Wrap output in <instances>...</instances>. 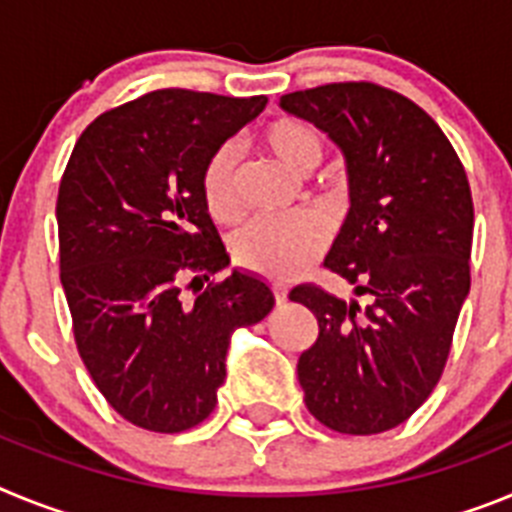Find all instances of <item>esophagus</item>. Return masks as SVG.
Masks as SVG:
<instances>
[{
	"label": "esophagus",
	"instance_id": "obj_1",
	"mask_svg": "<svg viewBox=\"0 0 512 512\" xmlns=\"http://www.w3.org/2000/svg\"><path fill=\"white\" fill-rule=\"evenodd\" d=\"M271 292H274V300H277V305H284V302H287V289H284L282 284H271Z\"/></svg>",
	"mask_w": 512,
	"mask_h": 512
}]
</instances>
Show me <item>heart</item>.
I'll return each instance as SVG.
<instances>
[{"label":"heart","instance_id":"1","mask_svg":"<svg viewBox=\"0 0 512 512\" xmlns=\"http://www.w3.org/2000/svg\"><path fill=\"white\" fill-rule=\"evenodd\" d=\"M266 151L297 176L318 169L325 158V140L302 120H277L261 135ZM200 197L217 223H233L241 212L235 148L220 146L202 166ZM235 264L269 279H289L305 271L325 251V230L315 217L295 215L279 220H251L230 241Z\"/></svg>","mask_w":512,"mask_h":512}]
</instances>
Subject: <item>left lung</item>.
<instances>
[{"instance_id": "8db88e82", "label": "left lung", "mask_w": 512, "mask_h": 512, "mask_svg": "<svg viewBox=\"0 0 512 512\" xmlns=\"http://www.w3.org/2000/svg\"><path fill=\"white\" fill-rule=\"evenodd\" d=\"M346 158L351 207L325 266L369 305L300 284L318 318L297 361L305 405L330 431L372 436L428 400L469 295L474 205L467 171L428 112L369 81L284 94Z\"/></svg>"}]
</instances>
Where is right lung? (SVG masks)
Segmentation results:
<instances>
[{
	"label": "right lung",
	"instance_id": "add662e5",
	"mask_svg": "<svg viewBox=\"0 0 512 512\" xmlns=\"http://www.w3.org/2000/svg\"><path fill=\"white\" fill-rule=\"evenodd\" d=\"M264 107V94L158 89L99 115L63 171L58 248L76 348L104 400L138 428L202 423L233 330L274 307L269 284L241 269L189 305L179 295L184 279L207 282L230 264L200 174Z\"/></svg>",
	"mask_w": 512,
	"mask_h": 512
}]
</instances>
